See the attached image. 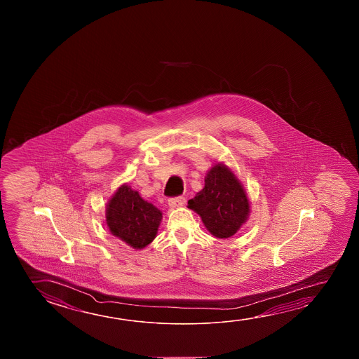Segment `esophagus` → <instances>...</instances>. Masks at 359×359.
I'll return each instance as SVG.
<instances>
[{"label": "esophagus", "mask_w": 359, "mask_h": 359, "mask_svg": "<svg viewBox=\"0 0 359 359\" xmlns=\"http://www.w3.org/2000/svg\"><path fill=\"white\" fill-rule=\"evenodd\" d=\"M185 198H182V196H177V198H170L169 199V206L172 208V209H175V208H182V206L185 205Z\"/></svg>", "instance_id": "obj_1"}]
</instances>
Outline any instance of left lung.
Returning <instances> with one entry per match:
<instances>
[{
    "mask_svg": "<svg viewBox=\"0 0 359 359\" xmlns=\"http://www.w3.org/2000/svg\"><path fill=\"white\" fill-rule=\"evenodd\" d=\"M204 182V188L189 200L188 208L199 214L212 236L219 239L231 238L250 215L245 189L223 163L212 165Z\"/></svg>",
    "mask_w": 359,
    "mask_h": 359,
    "instance_id": "obj_1",
    "label": "left lung"
}]
</instances>
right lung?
Here are the masks:
<instances>
[{
	"label": "right lung",
	"mask_w": 359,
	"mask_h": 359,
	"mask_svg": "<svg viewBox=\"0 0 359 359\" xmlns=\"http://www.w3.org/2000/svg\"><path fill=\"white\" fill-rule=\"evenodd\" d=\"M106 225L112 236L142 250L156 238L163 212L128 184L118 187L106 205Z\"/></svg>",
	"instance_id": "obj_1"
}]
</instances>
